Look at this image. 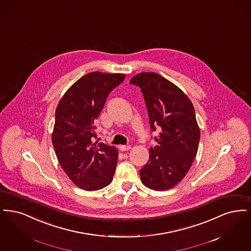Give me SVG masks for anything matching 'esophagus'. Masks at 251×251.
Returning a JSON list of instances; mask_svg holds the SVG:
<instances>
[{
	"label": "esophagus",
	"mask_w": 251,
	"mask_h": 251,
	"mask_svg": "<svg viewBox=\"0 0 251 251\" xmlns=\"http://www.w3.org/2000/svg\"><path fill=\"white\" fill-rule=\"evenodd\" d=\"M130 148V145H121V146H119V149L121 151H128Z\"/></svg>",
	"instance_id": "obj_1"
}]
</instances>
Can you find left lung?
Instances as JSON below:
<instances>
[{
  "label": "left lung",
  "mask_w": 251,
  "mask_h": 251,
  "mask_svg": "<svg viewBox=\"0 0 251 251\" xmlns=\"http://www.w3.org/2000/svg\"><path fill=\"white\" fill-rule=\"evenodd\" d=\"M129 83L141 88L150 128L159 130L140 171L141 180L154 190L170 189L188 173L198 152L201 133L195 109L181 89L156 73L142 72Z\"/></svg>",
  "instance_id": "obj_1"
}]
</instances>
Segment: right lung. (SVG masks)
<instances>
[{"label": "right lung", "mask_w": 251, "mask_h": 251, "mask_svg": "<svg viewBox=\"0 0 251 251\" xmlns=\"http://www.w3.org/2000/svg\"><path fill=\"white\" fill-rule=\"evenodd\" d=\"M126 76L91 72L66 91L55 112L52 144L61 167L78 187L98 190L112 181L118 150L95 142L96 122L109 93Z\"/></svg>", "instance_id": "1"}]
</instances>
